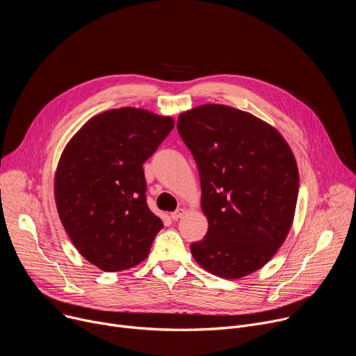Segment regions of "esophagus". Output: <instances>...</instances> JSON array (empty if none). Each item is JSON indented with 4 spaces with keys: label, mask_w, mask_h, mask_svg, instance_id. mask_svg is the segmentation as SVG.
<instances>
[{
    "label": "esophagus",
    "mask_w": 356,
    "mask_h": 356,
    "mask_svg": "<svg viewBox=\"0 0 356 356\" xmlns=\"http://www.w3.org/2000/svg\"><path fill=\"white\" fill-rule=\"evenodd\" d=\"M184 214H186V210H184V209H179V210H176L175 213H172L170 217H172V220H179V218L184 217Z\"/></svg>",
    "instance_id": "esophagus-1"
}]
</instances>
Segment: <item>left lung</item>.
Instances as JSON below:
<instances>
[{"mask_svg": "<svg viewBox=\"0 0 356 356\" xmlns=\"http://www.w3.org/2000/svg\"><path fill=\"white\" fill-rule=\"evenodd\" d=\"M177 131L201 183L204 239L190 245L195 262L222 279L264 268L291 228L298 169L282 134L250 113L204 104L181 113Z\"/></svg>", "mask_w": 356, "mask_h": 356, "instance_id": "8db88e82", "label": "left lung"}]
</instances>
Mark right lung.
Here are the masks:
<instances>
[{
	"label": "right lung",
	"mask_w": 356,
	"mask_h": 356,
	"mask_svg": "<svg viewBox=\"0 0 356 356\" xmlns=\"http://www.w3.org/2000/svg\"><path fill=\"white\" fill-rule=\"evenodd\" d=\"M173 127L172 117L122 107L90 118L65 146L56 209L80 255L98 269L139 265L163 228L146 204L143 163Z\"/></svg>",
	"instance_id": "obj_1"
}]
</instances>
